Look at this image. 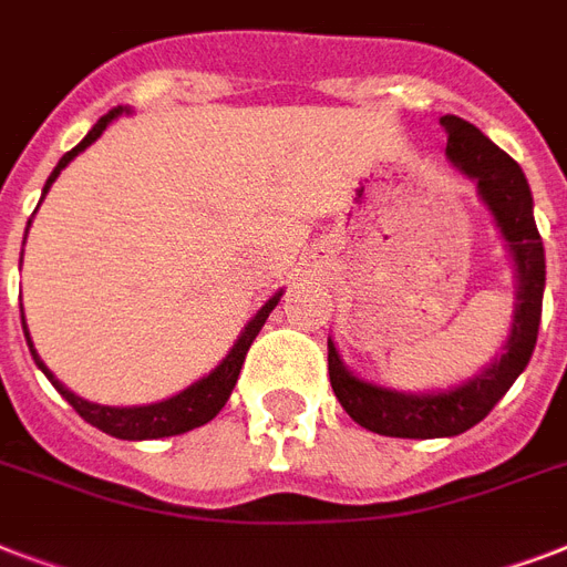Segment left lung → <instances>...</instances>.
<instances>
[{"instance_id":"8db88e82","label":"left lung","mask_w":567,"mask_h":567,"mask_svg":"<svg viewBox=\"0 0 567 567\" xmlns=\"http://www.w3.org/2000/svg\"><path fill=\"white\" fill-rule=\"evenodd\" d=\"M441 126L447 128L450 162L476 179V188L492 208L503 238L509 244L518 267V306L515 323L506 341L501 362L485 368L474 382L447 391V394H396L385 388L368 385L355 379L338 359L336 344L329 341V382L338 403L364 430L391 435V439H447L467 432L483 421L512 382L527 368L536 350L538 323H542V293H545V247L533 217V194L515 158L467 120L444 114Z\"/></svg>"}]
</instances>
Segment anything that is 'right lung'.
Returning a JSON list of instances; mask_svg holds the SVG:
<instances>
[{"label": "right lung", "instance_id": "add662e5", "mask_svg": "<svg viewBox=\"0 0 567 567\" xmlns=\"http://www.w3.org/2000/svg\"><path fill=\"white\" fill-rule=\"evenodd\" d=\"M117 114H123V109H114V111H109L105 117H100V123H96V126L87 132V137H84L82 144L73 146V150H70V153H66L61 162H58V167L47 179V188H43V194H47L49 185L58 179V173L64 171L66 164L73 162L75 155L82 153V150H87V146H91L93 141H96V137L105 132V126H109L111 120L117 117ZM279 297H282V293H276V297H270V300L261 306V311H258L256 318L247 323V329L240 332V338L235 341V347H231V353L226 355V359H223V362L217 364V368H214L208 377L199 379V382H194L190 388H185L182 394L171 396V400H164V403L135 405V409H111V405L87 403V400H82V396H75L70 388H64L55 377H52V371H49L47 364L40 362V355L34 353V347H31L29 329H25V318H22V332H25V341H29V350H31V355H34L38 368L47 373L49 382L58 388V394L64 396L66 403L73 405L75 412H79V417H84V421L93 423L96 430L109 432V435H114V439H123V441L167 439V435H182V432L203 426V423L212 421L214 414L220 412L223 405H226V400H229V394H231V388H235V382H238L240 364H244V359H247L249 344L256 341L258 329L265 327L267 315L276 309Z\"/></svg>", "mask_w": 567, "mask_h": 567}]
</instances>
